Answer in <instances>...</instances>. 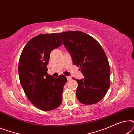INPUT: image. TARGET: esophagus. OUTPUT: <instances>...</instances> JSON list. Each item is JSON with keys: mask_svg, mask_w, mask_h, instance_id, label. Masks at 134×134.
Here are the masks:
<instances>
[{"mask_svg": "<svg viewBox=\"0 0 134 134\" xmlns=\"http://www.w3.org/2000/svg\"><path fill=\"white\" fill-rule=\"evenodd\" d=\"M66 78H67V80H71V77H70V76H67Z\"/></svg>", "mask_w": 134, "mask_h": 134, "instance_id": "obj_1", "label": "esophagus"}]
</instances>
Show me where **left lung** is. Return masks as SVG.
Segmentation results:
<instances>
[{
  "mask_svg": "<svg viewBox=\"0 0 134 134\" xmlns=\"http://www.w3.org/2000/svg\"><path fill=\"white\" fill-rule=\"evenodd\" d=\"M57 34L70 53L73 64L80 67L85 77L76 79L77 99L85 105L100 101L107 93L110 81L109 61L101 46L92 36L79 31Z\"/></svg>",
  "mask_w": 134,
  "mask_h": 134,
  "instance_id": "1",
  "label": "left lung"
}]
</instances>
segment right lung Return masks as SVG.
Segmentation results:
<instances>
[{
    "mask_svg": "<svg viewBox=\"0 0 134 134\" xmlns=\"http://www.w3.org/2000/svg\"><path fill=\"white\" fill-rule=\"evenodd\" d=\"M62 44L56 34L39 35L26 44L20 57L18 72L22 87L29 100L41 110H52L62 102L66 77H54L47 72L51 51Z\"/></svg>",
    "mask_w": 134,
    "mask_h": 134,
    "instance_id": "obj_1",
    "label": "right lung"
}]
</instances>
